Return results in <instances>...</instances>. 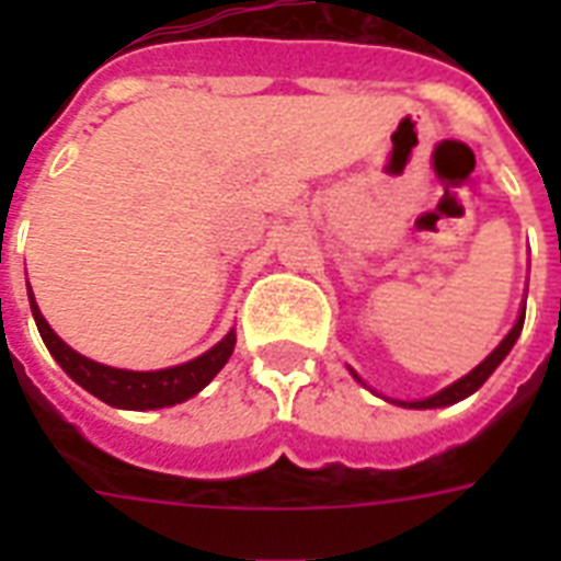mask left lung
<instances>
[{
    "label": "left lung",
    "mask_w": 561,
    "mask_h": 561,
    "mask_svg": "<svg viewBox=\"0 0 561 561\" xmlns=\"http://www.w3.org/2000/svg\"><path fill=\"white\" fill-rule=\"evenodd\" d=\"M524 311H527V306H522V314H518V320H515V325H513V329H510V334H506L504 341L497 343L495 350L489 352L486 358L480 360L478 367L471 369V373L462 375V378H457V381H454V383H448L445 390L434 392V396H427V399H416V401H399V399H387V401H392V404H399V408L431 410V408H448V404H457V401L469 399L471 392H478L480 387L486 383L489 375H492L497 367H501V360H504L506 355H510V350H513L515 341H518V334H522V329H524ZM350 373H352V378H355V381H360V375L355 373V369L350 367ZM360 383H364V381H360ZM364 387H367V383H364Z\"/></svg>",
    "instance_id": "8db88e82"
}]
</instances>
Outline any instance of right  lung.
Returning <instances> with one entry per match:
<instances>
[{
    "mask_svg": "<svg viewBox=\"0 0 561 561\" xmlns=\"http://www.w3.org/2000/svg\"><path fill=\"white\" fill-rule=\"evenodd\" d=\"M28 302L34 323L39 329V337L46 343V350L51 352V358L64 367V373L72 378L75 383H81L83 390L92 392L95 399H101L110 408L122 410H157L171 408L180 401L192 399L224 369L232 350H236V329H229L227 337H220L209 352H203L197 358L178 364L169 369H151V373H136V369H118L99 364V360L87 358L81 352H75L72 346H66L55 334V329L46 323V317L39 314L34 294L28 285Z\"/></svg>",
    "mask_w": 561,
    "mask_h": 561,
    "instance_id": "1",
    "label": "right lung"
}]
</instances>
